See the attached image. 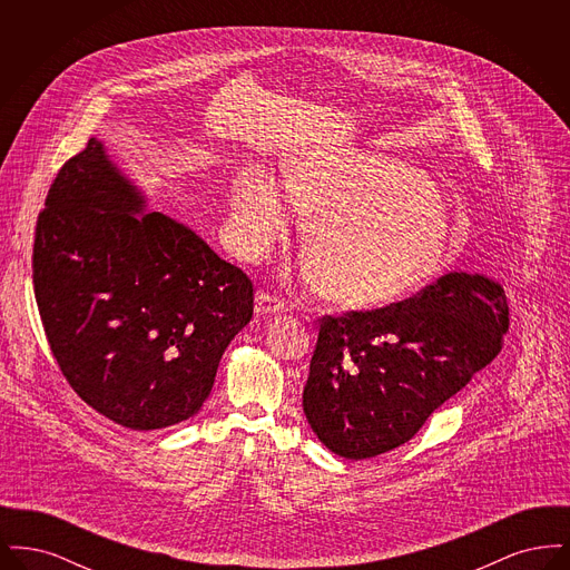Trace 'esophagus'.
I'll use <instances>...</instances> for the list:
<instances>
[{
  "label": "esophagus",
  "mask_w": 570,
  "mask_h": 570,
  "mask_svg": "<svg viewBox=\"0 0 570 570\" xmlns=\"http://www.w3.org/2000/svg\"><path fill=\"white\" fill-rule=\"evenodd\" d=\"M254 309H256V316L265 318V316H272V314H279V312H284V301L279 297H275L272 293L261 291V293L256 295V305H254Z\"/></svg>",
  "instance_id": "obj_1"
}]
</instances>
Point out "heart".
I'll return each instance as SVG.
<instances>
[{
	"instance_id": "heart-1",
	"label": "heart",
	"mask_w": 570,
	"mask_h": 570,
	"mask_svg": "<svg viewBox=\"0 0 570 570\" xmlns=\"http://www.w3.org/2000/svg\"><path fill=\"white\" fill-rule=\"evenodd\" d=\"M303 235L312 284L344 309H379L440 272L449 219L421 173L379 156L305 160L286 173L284 194L261 168H245L230 190V237L245 261H263L293 226Z\"/></svg>"
}]
</instances>
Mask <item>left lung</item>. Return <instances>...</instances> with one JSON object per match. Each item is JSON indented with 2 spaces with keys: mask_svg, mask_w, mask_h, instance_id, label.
Returning a JSON list of instances; mask_svg holds the SVG:
<instances>
[{
  "mask_svg": "<svg viewBox=\"0 0 570 570\" xmlns=\"http://www.w3.org/2000/svg\"><path fill=\"white\" fill-rule=\"evenodd\" d=\"M318 323L303 412L335 455L367 460L402 446L500 354L509 301L485 275L446 273L395 305Z\"/></svg>",
  "mask_w": 570,
  "mask_h": 570,
  "instance_id": "8db88e82",
  "label": "left lung"
}]
</instances>
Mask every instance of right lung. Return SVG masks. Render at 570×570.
Wrapping results in <instances>:
<instances>
[{"instance_id":"obj_1","label":"right lung","mask_w":570,"mask_h":570,"mask_svg":"<svg viewBox=\"0 0 570 570\" xmlns=\"http://www.w3.org/2000/svg\"><path fill=\"white\" fill-rule=\"evenodd\" d=\"M45 205L33 295L63 379L130 430L194 416L252 318V279L184 224L142 214L96 138L59 168Z\"/></svg>"}]
</instances>
